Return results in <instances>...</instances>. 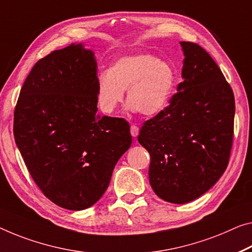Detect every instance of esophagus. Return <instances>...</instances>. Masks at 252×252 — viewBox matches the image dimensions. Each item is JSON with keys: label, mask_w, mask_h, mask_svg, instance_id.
Listing matches in <instances>:
<instances>
[{"label": "esophagus", "mask_w": 252, "mask_h": 252, "mask_svg": "<svg viewBox=\"0 0 252 252\" xmlns=\"http://www.w3.org/2000/svg\"><path fill=\"white\" fill-rule=\"evenodd\" d=\"M139 133V128L136 125H131L130 126V134L133 137H137V135Z\"/></svg>", "instance_id": "1"}]
</instances>
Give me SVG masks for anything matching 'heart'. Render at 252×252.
Returning <instances> with one entry per match:
<instances>
[{
	"mask_svg": "<svg viewBox=\"0 0 252 252\" xmlns=\"http://www.w3.org/2000/svg\"><path fill=\"white\" fill-rule=\"evenodd\" d=\"M176 84L175 67L169 62L150 54H133L118 59L109 71L99 73L96 101L104 114H113L127 89V109L156 116L168 107Z\"/></svg>",
	"mask_w": 252,
	"mask_h": 252,
	"instance_id": "obj_1",
	"label": "heart"
}]
</instances>
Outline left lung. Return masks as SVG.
<instances>
[{"mask_svg":"<svg viewBox=\"0 0 252 252\" xmlns=\"http://www.w3.org/2000/svg\"><path fill=\"white\" fill-rule=\"evenodd\" d=\"M183 82L170 104L139 130L149 151L151 187L165 202L204 195L225 171L233 139L234 95L220 67L197 44L180 41Z\"/></svg>","mask_w":252,"mask_h":252,"instance_id":"8db88e82","label":"left lung"}]
</instances>
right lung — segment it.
Wrapping results in <instances>:
<instances>
[{
  "label": "right lung",
  "mask_w": 252,
  "mask_h": 252,
  "mask_svg": "<svg viewBox=\"0 0 252 252\" xmlns=\"http://www.w3.org/2000/svg\"><path fill=\"white\" fill-rule=\"evenodd\" d=\"M96 67L82 42L54 50L34 64L14 110L15 144L33 181L71 211L101 198L131 144L125 119L96 115Z\"/></svg>",
  "instance_id": "right-lung-1"
}]
</instances>
